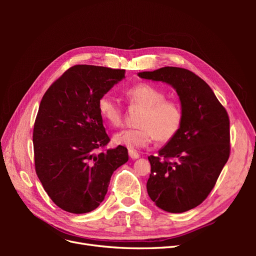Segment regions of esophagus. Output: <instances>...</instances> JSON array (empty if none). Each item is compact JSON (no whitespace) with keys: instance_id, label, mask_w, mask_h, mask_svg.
<instances>
[{"instance_id":"1","label":"esophagus","mask_w":256,"mask_h":256,"mask_svg":"<svg viewBox=\"0 0 256 256\" xmlns=\"http://www.w3.org/2000/svg\"><path fill=\"white\" fill-rule=\"evenodd\" d=\"M128 154H129V157L131 158V159H138V158H140V154H138L136 150H128Z\"/></svg>"}]
</instances>
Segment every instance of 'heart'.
I'll return each mask as SVG.
<instances>
[{
	"mask_svg": "<svg viewBox=\"0 0 256 256\" xmlns=\"http://www.w3.org/2000/svg\"><path fill=\"white\" fill-rule=\"evenodd\" d=\"M126 96L131 106H140L143 111L138 116V126L116 134L113 138L115 144L136 150L147 146L154 138L161 143L171 141L180 130L182 109L176 100L166 99V92L152 84L140 83L127 90ZM98 111L111 126L118 127L122 124V108L110 95L99 98Z\"/></svg>",
	"mask_w": 256,
	"mask_h": 256,
	"instance_id": "heart-1",
	"label": "heart"
}]
</instances>
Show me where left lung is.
<instances>
[{
  "label": "left lung",
  "mask_w": 256,
  "mask_h": 256,
  "mask_svg": "<svg viewBox=\"0 0 256 256\" xmlns=\"http://www.w3.org/2000/svg\"><path fill=\"white\" fill-rule=\"evenodd\" d=\"M142 79L171 85L180 96V130L150 156L147 193L166 212L180 214L198 206L214 187L230 157V118L209 85L188 69L162 67L138 72Z\"/></svg>",
  "instance_id": "left-lung-1"
}]
</instances>
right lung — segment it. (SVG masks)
Instances as JSON below:
<instances>
[{
    "instance_id": "1",
    "label": "right lung",
    "mask_w": 256,
    "mask_h": 256,
    "mask_svg": "<svg viewBox=\"0 0 256 256\" xmlns=\"http://www.w3.org/2000/svg\"><path fill=\"white\" fill-rule=\"evenodd\" d=\"M124 78V69L76 65L42 99L33 131L35 170L44 191L65 212L96 209L113 172L128 161V150L122 145L100 150L110 138L98 100Z\"/></svg>"
}]
</instances>
